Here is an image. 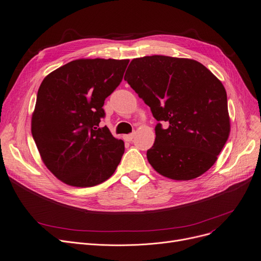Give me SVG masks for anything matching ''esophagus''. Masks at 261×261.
<instances>
[{
  "instance_id": "esophagus-1",
  "label": "esophagus",
  "mask_w": 261,
  "mask_h": 261,
  "mask_svg": "<svg viewBox=\"0 0 261 261\" xmlns=\"http://www.w3.org/2000/svg\"><path fill=\"white\" fill-rule=\"evenodd\" d=\"M133 139H134V133L127 134V135H123V140L127 141V142H131Z\"/></svg>"
}]
</instances>
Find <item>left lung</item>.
Listing matches in <instances>:
<instances>
[{
	"label": "left lung",
	"mask_w": 261,
	"mask_h": 261,
	"mask_svg": "<svg viewBox=\"0 0 261 261\" xmlns=\"http://www.w3.org/2000/svg\"><path fill=\"white\" fill-rule=\"evenodd\" d=\"M125 80L150 107L158 121L147 151L153 169L188 181L216 163L230 132L226 91L208 68L187 58L146 56L129 64Z\"/></svg>",
	"instance_id": "left-lung-1"
}]
</instances>
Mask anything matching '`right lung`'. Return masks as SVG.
Here are the masks:
<instances>
[{"instance_id": "1", "label": "right lung", "mask_w": 261, "mask_h": 261, "mask_svg": "<svg viewBox=\"0 0 261 261\" xmlns=\"http://www.w3.org/2000/svg\"><path fill=\"white\" fill-rule=\"evenodd\" d=\"M128 59H77L42 81L32 134L47 169L61 182L92 187L116 170L125 144L99 127L105 99L119 86Z\"/></svg>"}]
</instances>
